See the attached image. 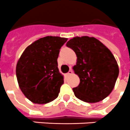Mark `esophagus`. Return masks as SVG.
I'll use <instances>...</instances> for the list:
<instances>
[{
	"label": "esophagus",
	"instance_id": "esophagus-1",
	"mask_svg": "<svg viewBox=\"0 0 130 130\" xmlns=\"http://www.w3.org/2000/svg\"><path fill=\"white\" fill-rule=\"evenodd\" d=\"M72 74H73V71H72V69H70V70H69V71L68 73H67V75L68 76V75H72Z\"/></svg>",
	"mask_w": 130,
	"mask_h": 130
}]
</instances>
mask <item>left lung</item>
<instances>
[{"instance_id":"1","label":"left lung","mask_w":130,"mask_h":130,"mask_svg":"<svg viewBox=\"0 0 130 130\" xmlns=\"http://www.w3.org/2000/svg\"><path fill=\"white\" fill-rule=\"evenodd\" d=\"M66 45L77 57L73 69L80 78V84L73 89L75 96L89 103L104 100L114 89L119 74L112 52L94 37H75Z\"/></svg>"}]
</instances>
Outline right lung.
I'll use <instances>...</instances> for the list:
<instances>
[{
    "mask_svg": "<svg viewBox=\"0 0 130 130\" xmlns=\"http://www.w3.org/2000/svg\"><path fill=\"white\" fill-rule=\"evenodd\" d=\"M67 39L46 36L28 45L16 64L18 85L35 104H44L57 98L64 83L57 67L59 50Z\"/></svg>",
    "mask_w": 130,
    "mask_h": 130,
    "instance_id": "right-lung-1",
    "label": "right lung"
}]
</instances>
